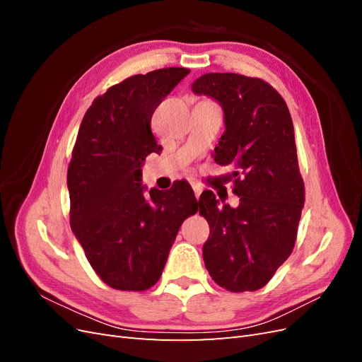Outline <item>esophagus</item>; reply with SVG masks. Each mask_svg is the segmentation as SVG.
<instances>
[{
  "instance_id": "esophagus-1",
  "label": "esophagus",
  "mask_w": 362,
  "mask_h": 362,
  "mask_svg": "<svg viewBox=\"0 0 362 362\" xmlns=\"http://www.w3.org/2000/svg\"><path fill=\"white\" fill-rule=\"evenodd\" d=\"M193 192H194V196H196V199L199 198L201 196V193H202V189L199 187V185H193Z\"/></svg>"
}]
</instances>
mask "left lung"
I'll use <instances>...</instances> for the list:
<instances>
[{
  "mask_svg": "<svg viewBox=\"0 0 362 362\" xmlns=\"http://www.w3.org/2000/svg\"><path fill=\"white\" fill-rule=\"evenodd\" d=\"M192 92L222 107L225 133L213 157L234 169L240 198L229 206L213 192L201 194L199 214L210 225L205 267L229 291H255L290 257L305 202L288 107L266 81L238 74L201 75Z\"/></svg>",
  "mask_w": 362,
  "mask_h": 362,
  "instance_id": "1",
  "label": "left lung"
}]
</instances>
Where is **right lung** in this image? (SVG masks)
<instances>
[{"label":"right lung","mask_w":362,"mask_h":362,"mask_svg":"<svg viewBox=\"0 0 362 362\" xmlns=\"http://www.w3.org/2000/svg\"><path fill=\"white\" fill-rule=\"evenodd\" d=\"M190 69L164 68L110 87L86 112L68 168L71 228L107 286L144 291L160 279L182 221L198 211L187 182L141 185V168L161 151L156 108Z\"/></svg>","instance_id":"right-lung-1"}]
</instances>
